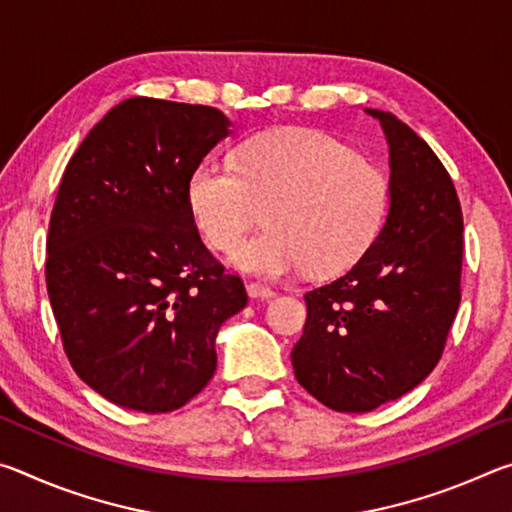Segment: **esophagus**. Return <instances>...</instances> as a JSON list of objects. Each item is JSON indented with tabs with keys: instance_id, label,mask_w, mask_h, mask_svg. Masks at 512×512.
Wrapping results in <instances>:
<instances>
[{
	"instance_id": "34e87169",
	"label": "esophagus",
	"mask_w": 512,
	"mask_h": 512,
	"mask_svg": "<svg viewBox=\"0 0 512 512\" xmlns=\"http://www.w3.org/2000/svg\"><path fill=\"white\" fill-rule=\"evenodd\" d=\"M248 296L253 298V300H271V298H275V291L264 287V284L250 282V284H248Z\"/></svg>"
}]
</instances>
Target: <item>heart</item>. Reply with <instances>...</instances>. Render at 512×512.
Returning a JSON list of instances; mask_svg holds the SVG:
<instances>
[{"label": "heart", "instance_id": "obj_1", "mask_svg": "<svg viewBox=\"0 0 512 512\" xmlns=\"http://www.w3.org/2000/svg\"><path fill=\"white\" fill-rule=\"evenodd\" d=\"M187 201L198 230L219 250L234 248L267 207L269 228L230 255L241 271L334 273L357 262L379 235L388 185L332 135L282 128L241 144L235 169L198 164Z\"/></svg>", "mask_w": 512, "mask_h": 512}]
</instances>
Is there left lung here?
I'll return each mask as SVG.
<instances>
[{"label":"left lung","instance_id":"left-lung-1","mask_svg":"<svg viewBox=\"0 0 512 512\" xmlns=\"http://www.w3.org/2000/svg\"><path fill=\"white\" fill-rule=\"evenodd\" d=\"M388 144V212L348 273L309 291L291 352L302 388L341 413L413 391L436 368L461 302L463 214L443 162L391 112L363 108Z\"/></svg>","mask_w":512,"mask_h":512}]
</instances>
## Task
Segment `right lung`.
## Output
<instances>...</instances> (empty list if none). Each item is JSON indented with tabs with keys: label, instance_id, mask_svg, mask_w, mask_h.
<instances>
[{
	"label": "right lung",
	"instance_id": "add662e5",
	"mask_svg": "<svg viewBox=\"0 0 512 512\" xmlns=\"http://www.w3.org/2000/svg\"><path fill=\"white\" fill-rule=\"evenodd\" d=\"M232 121L221 110L133 97L69 160L47 237V291L85 384L124 409L185 406L216 370V334L244 282L205 248L189 176Z\"/></svg>",
	"mask_w": 512,
	"mask_h": 512
}]
</instances>
